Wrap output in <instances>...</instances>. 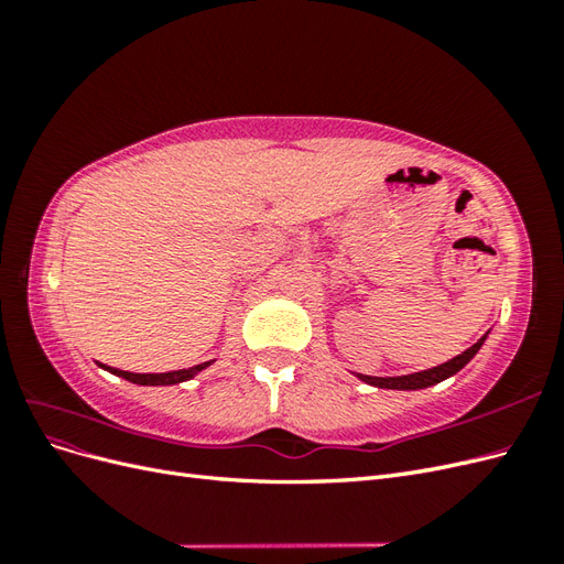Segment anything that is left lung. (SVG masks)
Returning a JSON list of instances; mask_svg holds the SVG:
<instances>
[{
	"mask_svg": "<svg viewBox=\"0 0 564 564\" xmlns=\"http://www.w3.org/2000/svg\"><path fill=\"white\" fill-rule=\"evenodd\" d=\"M485 338H487V334H485L480 340H477L475 346H470L468 350L456 355L454 360H449V362H445V365H440V367H433V369L419 371V373H406V377H388V379L365 377V373H357V377H360L365 383L377 386V388H392V390H419V388H429V386H433V383H440V381L449 379L452 373H456L458 369H464V367L473 360L475 352L482 348Z\"/></svg>",
	"mask_w": 564,
	"mask_h": 564,
	"instance_id": "left-lung-1",
	"label": "left lung"
}]
</instances>
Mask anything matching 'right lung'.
Returning <instances> with one entry per match:
<instances>
[{
    "instance_id": "1",
    "label": "right lung",
    "mask_w": 564,
    "mask_h": 564,
    "mask_svg": "<svg viewBox=\"0 0 564 564\" xmlns=\"http://www.w3.org/2000/svg\"><path fill=\"white\" fill-rule=\"evenodd\" d=\"M209 365L212 362H202V365H195L191 369H178V371H166V373H133V371H122V369H115V367H106V369L117 373V377L131 381V383H141V386H172V383H181V381L193 379L197 371L207 369Z\"/></svg>"
}]
</instances>
